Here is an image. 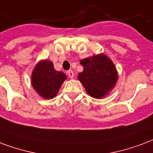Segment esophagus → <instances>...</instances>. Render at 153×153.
<instances>
[{"instance_id": "34e87169", "label": "esophagus", "mask_w": 153, "mask_h": 153, "mask_svg": "<svg viewBox=\"0 0 153 153\" xmlns=\"http://www.w3.org/2000/svg\"><path fill=\"white\" fill-rule=\"evenodd\" d=\"M66 74H67V75L70 77L71 79H73V78H74V72H73V71H68L67 72H66Z\"/></svg>"}]
</instances>
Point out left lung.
Returning a JSON list of instances; mask_svg holds the SVG:
<instances>
[{
  "instance_id": "left-lung-1",
  "label": "left lung",
  "mask_w": 153,
  "mask_h": 153,
  "mask_svg": "<svg viewBox=\"0 0 153 153\" xmlns=\"http://www.w3.org/2000/svg\"><path fill=\"white\" fill-rule=\"evenodd\" d=\"M83 71L79 74V79L86 91L94 98L105 97L114 88L117 80L115 65L104 54L81 60Z\"/></svg>"
}]
</instances>
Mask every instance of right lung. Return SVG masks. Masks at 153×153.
I'll list each match as a JSON object with an SVG mask.
<instances>
[{
  "instance_id": "1",
  "label": "right lung",
  "mask_w": 153,
  "mask_h": 153,
  "mask_svg": "<svg viewBox=\"0 0 153 153\" xmlns=\"http://www.w3.org/2000/svg\"><path fill=\"white\" fill-rule=\"evenodd\" d=\"M65 79V74L54 70L52 62L43 61L39 62L34 69L31 82L40 97L45 99H52L57 95Z\"/></svg>"
}]
</instances>
